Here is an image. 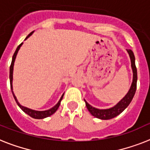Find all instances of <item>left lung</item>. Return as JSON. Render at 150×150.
I'll return each instance as SVG.
<instances>
[{
	"label": "left lung",
	"instance_id": "1",
	"mask_svg": "<svg viewBox=\"0 0 150 150\" xmlns=\"http://www.w3.org/2000/svg\"><path fill=\"white\" fill-rule=\"evenodd\" d=\"M128 53L129 54L130 59H131V64H132V71H133V80H132V83L131 88H130L129 91L128 92L126 96L122 99L119 103H118L115 106L108 109H96L92 105H90L85 100L86 102V107H87L88 110L89 111L90 113L92 114L93 116L98 118L100 119H110L112 118L117 116L120 113L122 112L126 107L129 105L131 103L135 93H136V83H137V70H136V64H135V56L132 50H127Z\"/></svg>",
	"mask_w": 150,
	"mask_h": 150
}]
</instances>
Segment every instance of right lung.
I'll return each instance as SVG.
<instances>
[{
  "label": "right lung",
  "instance_id": "right-lung-1",
  "mask_svg": "<svg viewBox=\"0 0 150 150\" xmlns=\"http://www.w3.org/2000/svg\"><path fill=\"white\" fill-rule=\"evenodd\" d=\"M32 33H33V31L32 32L30 33V34H29V35L27 36V38H25V39H27V38H28L29 36H30V35L32 34ZM22 44L23 43H21L20 45L18 46V47H17V49H16L15 52H14V55H13V58H12L11 64V66H10V83H11V89H12V79H13V68H14V60H15L17 53H18V50H19V48H20V47L21 46V45H22ZM11 92H12V94H13V96H14V99H15L16 103H17V104L18 105V106L20 107L21 109H22L24 112L27 113V114H28V115H30L31 117L34 118V119H38L48 117V116H50V115H52V114H54L56 111H57V109H58V107H59V105H60V104H61V101H62V98H63V96H64V94H63L62 96L61 97L60 100H59V102L58 103V104L56 105H54V106L53 107V108H52L51 109H48V110H46V111H35V110H32V109H28V108H26V107L22 106V105H21L19 104V103L18 102V100H17V98H16V97H15V96H14L13 91H11Z\"/></svg>",
  "mask_w": 150,
  "mask_h": 150
}]
</instances>
